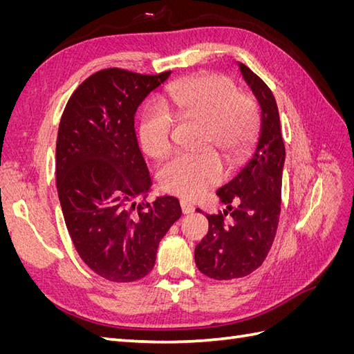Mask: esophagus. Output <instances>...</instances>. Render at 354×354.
<instances>
[{"instance_id": "34e87169", "label": "esophagus", "mask_w": 354, "mask_h": 354, "mask_svg": "<svg viewBox=\"0 0 354 354\" xmlns=\"http://www.w3.org/2000/svg\"><path fill=\"white\" fill-rule=\"evenodd\" d=\"M180 205H181V211H183V214H194L195 212V205L194 203H192L190 201H187V199H181L180 201Z\"/></svg>"}]
</instances>
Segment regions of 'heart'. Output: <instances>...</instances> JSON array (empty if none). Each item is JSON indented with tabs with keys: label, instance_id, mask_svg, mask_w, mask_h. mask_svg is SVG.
<instances>
[{
	"label": "heart",
	"instance_id": "obj_1",
	"mask_svg": "<svg viewBox=\"0 0 354 354\" xmlns=\"http://www.w3.org/2000/svg\"><path fill=\"white\" fill-rule=\"evenodd\" d=\"M174 118L203 121V145L216 147L227 162H236L245 155L257 127V109L250 95L216 73L171 84L162 103L147 106L138 137L149 156L162 158L171 151ZM221 180L223 168L212 151L178 153L159 169L162 189L187 199L201 196Z\"/></svg>",
	"mask_w": 354,
	"mask_h": 354
}]
</instances>
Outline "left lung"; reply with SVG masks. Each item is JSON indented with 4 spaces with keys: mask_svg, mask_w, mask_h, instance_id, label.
<instances>
[{
    "mask_svg": "<svg viewBox=\"0 0 354 354\" xmlns=\"http://www.w3.org/2000/svg\"><path fill=\"white\" fill-rule=\"evenodd\" d=\"M238 65L260 104V130L248 162L217 190L220 201L227 205L224 214L207 216L208 233L195 248L198 269L217 281L243 277L263 264L281 214L285 145L279 111L264 81L243 63ZM227 213L234 220L232 225L223 224Z\"/></svg>",
    "mask_w": 354,
    "mask_h": 354,
    "instance_id": "8db88e82",
    "label": "left lung"
}]
</instances>
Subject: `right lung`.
Listing matches in <instances>:
<instances>
[{"mask_svg":"<svg viewBox=\"0 0 354 354\" xmlns=\"http://www.w3.org/2000/svg\"><path fill=\"white\" fill-rule=\"evenodd\" d=\"M169 75L95 72L71 95L60 120L56 181L63 217L82 261L112 282L151 272L160 239L181 217L174 196L145 202L152 180L134 130L138 104Z\"/></svg>","mask_w":354,"mask_h":354,"instance_id":"add662e5","label":"right lung"}]
</instances>
